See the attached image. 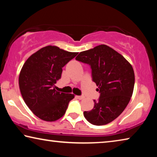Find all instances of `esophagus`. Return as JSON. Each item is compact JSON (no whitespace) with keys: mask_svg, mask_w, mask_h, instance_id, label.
<instances>
[{"mask_svg":"<svg viewBox=\"0 0 157 157\" xmlns=\"http://www.w3.org/2000/svg\"><path fill=\"white\" fill-rule=\"evenodd\" d=\"M76 98H78V99H79V100H82V99H84V96H80V95H77Z\"/></svg>","mask_w":157,"mask_h":157,"instance_id":"1","label":"esophagus"}]
</instances>
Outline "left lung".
<instances>
[{
    "label": "left lung",
    "mask_w": 157,
    "mask_h": 157,
    "mask_svg": "<svg viewBox=\"0 0 157 157\" xmlns=\"http://www.w3.org/2000/svg\"><path fill=\"white\" fill-rule=\"evenodd\" d=\"M76 60L88 63L100 96L94 100L85 118L94 125H105L115 120L124 110L132 96L135 76L134 69L123 55L102 44L79 52Z\"/></svg>",
    "instance_id": "obj_1"
}]
</instances>
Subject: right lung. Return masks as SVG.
Here are the masks:
<instances>
[{
    "instance_id": "obj_1",
    "label": "right lung",
    "mask_w": 157,
    "mask_h": 157,
    "mask_svg": "<svg viewBox=\"0 0 157 157\" xmlns=\"http://www.w3.org/2000/svg\"><path fill=\"white\" fill-rule=\"evenodd\" d=\"M78 54L47 46L32 55L23 64L18 78L21 94L29 109L41 120L54 122L62 118L75 97L57 91L55 84L61 78L62 68Z\"/></svg>"
}]
</instances>
